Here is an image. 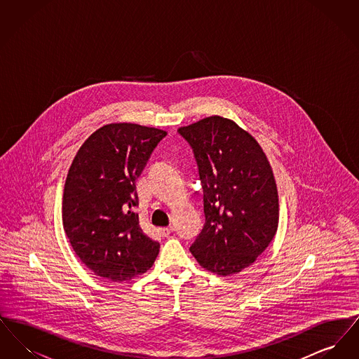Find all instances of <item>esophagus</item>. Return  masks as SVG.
I'll return each instance as SVG.
<instances>
[{"label":"esophagus","instance_id":"1","mask_svg":"<svg viewBox=\"0 0 359 359\" xmlns=\"http://www.w3.org/2000/svg\"><path fill=\"white\" fill-rule=\"evenodd\" d=\"M172 231H173V227H172V226H170V227H158V229H157V233H158V236H161V237H168Z\"/></svg>","mask_w":359,"mask_h":359}]
</instances>
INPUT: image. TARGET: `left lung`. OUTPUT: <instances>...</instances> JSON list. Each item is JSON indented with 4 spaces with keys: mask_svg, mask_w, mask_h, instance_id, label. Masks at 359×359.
I'll use <instances>...</instances> for the list:
<instances>
[{
    "mask_svg": "<svg viewBox=\"0 0 359 359\" xmlns=\"http://www.w3.org/2000/svg\"><path fill=\"white\" fill-rule=\"evenodd\" d=\"M177 132L192 148L203 188L205 226L189 250L212 273H239L277 231L272 167L255 137L229 118L207 117Z\"/></svg>",
    "mask_w": 359,
    "mask_h": 359,
    "instance_id": "obj_1",
    "label": "left lung"
}]
</instances>
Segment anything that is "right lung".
<instances>
[{"mask_svg": "<svg viewBox=\"0 0 359 359\" xmlns=\"http://www.w3.org/2000/svg\"><path fill=\"white\" fill-rule=\"evenodd\" d=\"M165 130L137 123H109L79 148L63 192V227L75 255L107 281L145 273L160 243L138 222L137 177Z\"/></svg>", "mask_w": 359, "mask_h": 359, "instance_id": "obj_1", "label": "right lung"}]
</instances>
